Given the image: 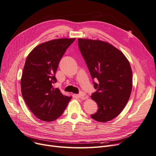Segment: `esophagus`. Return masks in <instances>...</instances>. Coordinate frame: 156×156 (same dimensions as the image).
<instances>
[{"mask_svg": "<svg viewBox=\"0 0 156 156\" xmlns=\"http://www.w3.org/2000/svg\"><path fill=\"white\" fill-rule=\"evenodd\" d=\"M77 97L78 98H81V99H85V98H86V95L84 94V93H83V92L80 93L79 94L77 95Z\"/></svg>", "mask_w": 156, "mask_h": 156, "instance_id": "esophagus-1", "label": "esophagus"}]
</instances>
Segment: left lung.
I'll return each mask as SVG.
<instances>
[{
    "instance_id": "1",
    "label": "left lung",
    "mask_w": 156,
    "mask_h": 156,
    "mask_svg": "<svg viewBox=\"0 0 156 156\" xmlns=\"http://www.w3.org/2000/svg\"><path fill=\"white\" fill-rule=\"evenodd\" d=\"M97 91L91 96L98 110L93 120L106 122L114 119L126 105L133 88V72L127 58L120 50L101 40L78 39Z\"/></svg>"
}]
</instances>
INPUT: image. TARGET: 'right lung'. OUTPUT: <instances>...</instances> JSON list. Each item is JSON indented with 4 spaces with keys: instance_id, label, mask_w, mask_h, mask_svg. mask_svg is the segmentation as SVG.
Masks as SVG:
<instances>
[{
    "instance_id": "add662e5",
    "label": "right lung",
    "mask_w": 156,
    "mask_h": 156,
    "mask_svg": "<svg viewBox=\"0 0 156 156\" xmlns=\"http://www.w3.org/2000/svg\"><path fill=\"white\" fill-rule=\"evenodd\" d=\"M76 38H59L41 43L26 59L20 80L25 102L40 120L52 122L66 109L72 97L62 94L52 84L59 62Z\"/></svg>"
}]
</instances>
